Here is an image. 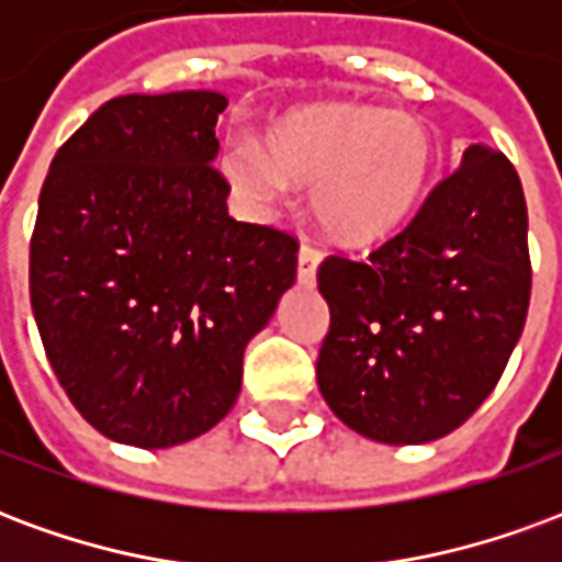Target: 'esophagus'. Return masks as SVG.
<instances>
[{"label": "esophagus", "instance_id": "34e87169", "mask_svg": "<svg viewBox=\"0 0 562 562\" xmlns=\"http://www.w3.org/2000/svg\"><path fill=\"white\" fill-rule=\"evenodd\" d=\"M318 261H322V252H318L313 244L301 246V252H297V280L310 285V282L316 280V268Z\"/></svg>", "mask_w": 562, "mask_h": 562}]
</instances>
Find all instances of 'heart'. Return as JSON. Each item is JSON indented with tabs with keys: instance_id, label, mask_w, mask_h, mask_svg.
<instances>
[{
	"instance_id": "heart-1",
	"label": "heart",
	"mask_w": 562,
	"mask_h": 562,
	"mask_svg": "<svg viewBox=\"0 0 562 562\" xmlns=\"http://www.w3.org/2000/svg\"><path fill=\"white\" fill-rule=\"evenodd\" d=\"M436 161L424 120L385 108L328 102L297 108L265 132V147L237 138L222 156L232 186L258 207L316 186L313 213L342 244H373L422 201Z\"/></svg>"
}]
</instances>
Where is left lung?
<instances>
[{
  "instance_id": "obj_1",
  "label": "left lung",
  "mask_w": 562,
  "mask_h": 562,
  "mask_svg": "<svg viewBox=\"0 0 562 562\" xmlns=\"http://www.w3.org/2000/svg\"><path fill=\"white\" fill-rule=\"evenodd\" d=\"M527 201L515 165L472 144L370 256H328L316 379L361 436L415 446L458 430L496 389L530 306Z\"/></svg>"
}]
</instances>
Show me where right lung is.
<instances>
[{"instance_id": "right-lung-1", "label": "right lung", "mask_w": 562, "mask_h": 562, "mask_svg": "<svg viewBox=\"0 0 562 562\" xmlns=\"http://www.w3.org/2000/svg\"><path fill=\"white\" fill-rule=\"evenodd\" d=\"M210 90L120 95L56 149L30 297L68 401L108 439L189 442L240 394L244 349L294 282L297 240L228 216Z\"/></svg>"}]
</instances>
